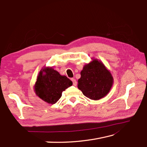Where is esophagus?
I'll return each mask as SVG.
<instances>
[{"label": "esophagus", "mask_w": 147, "mask_h": 147, "mask_svg": "<svg viewBox=\"0 0 147 147\" xmlns=\"http://www.w3.org/2000/svg\"><path fill=\"white\" fill-rule=\"evenodd\" d=\"M71 80H72V82H73V85H74V86H76V84H77L76 80L75 79H74V78H72V79H71Z\"/></svg>", "instance_id": "esophagus-1"}]
</instances>
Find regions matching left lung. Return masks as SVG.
Here are the masks:
<instances>
[{
    "label": "left lung",
    "instance_id": "1",
    "mask_svg": "<svg viewBox=\"0 0 147 147\" xmlns=\"http://www.w3.org/2000/svg\"><path fill=\"white\" fill-rule=\"evenodd\" d=\"M78 80V88L92 100H99L107 95L113 85V78L110 71L97 59L84 65Z\"/></svg>",
    "mask_w": 147,
    "mask_h": 147
}]
</instances>
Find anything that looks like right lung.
Here are the masks:
<instances>
[{
    "label": "right lung",
    "instance_id": "right-lung-1",
    "mask_svg": "<svg viewBox=\"0 0 147 147\" xmlns=\"http://www.w3.org/2000/svg\"><path fill=\"white\" fill-rule=\"evenodd\" d=\"M73 82L65 76L60 75L52 67H45L39 72L34 85V91L39 98L49 104L56 103L66 88Z\"/></svg>",
    "mask_w": 147,
    "mask_h": 147
}]
</instances>
